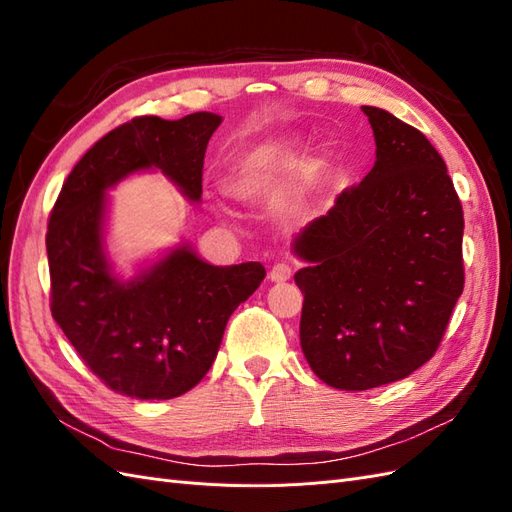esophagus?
I'll return each instance as SVG.
<instances>
[{
	"label": "esophagus",
	"instance_id": "1",
	"mask_svg": "<svg viewBox=\"0 0 512 512\" xmlns=\"http://www.w3.org/2000/svg\"><path fill=\"white\" fill-rule=\"evenodd\" d=\"M290 275H292V267L286 265V262H277V265H273V269L269 271V280L275 284H282L290 280Z\"/></svg>",
	"mask_w": 512,
	"mask_h": 512
}]
</instances>
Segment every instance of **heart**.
Instances as JSON below:
<instances>
[{
    "instance_id": "1",
    "label": "heart",
    "mask_w": 512,
    "mask_h": 512,
    "mask_svg": "<svg viewBox=\"0 0 512 512\" xmlns=\"http://www.w3.org/2000/svg\"><path fill=\"white\" fill-rule=\"evenodd\" d=\"M305 141L297 134H282L258 141L239 153L232 166L230 192L241 200L269 196L303 160Z\"/></svg>"
}]
</instances>
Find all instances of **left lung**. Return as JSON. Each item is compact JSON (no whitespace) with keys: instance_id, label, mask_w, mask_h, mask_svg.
I'll use <instances>...</instances> for the list:
<instances>
[{"instance_id":"left-lung-1","label":"left lung","mask_w":512,"mask_h":512,"mask_svg":"<svg viewBox=\"0 0 512 512\" xmlns=\"http://www.w3.org/2000/svg\"><path fill=\"white\" fill-rule=\"evenodd\" d=\"M376 141L365 179L292 237L305 262L301 348L333 389L408 378L438 350L463 290V211L423 132L361 106Z\"/></svg>"}]
</instances>
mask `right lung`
<instances>
[{
    "label": "right lung",
    "instance_id": "obj_1",
    "mask_svg": "<svg viewBox=\"0 0 512 512\" xmlns=\"http://www.w3.org/2000/svg\"><path fill=\"white\" fill-rule=\"evenodd\" d=\"M220 123L215 113L123 123L72 168L51 211L53 318L85 365L119 395L173 399L194 389L218 356L230 314L267 275L260 262L215 267L181 241L121 277L106 250L108 190L160 170L200 203L205 151Z\"/></svg>",
    "mask_w": 512,
    "mask_h": 512
}]
</instances>
